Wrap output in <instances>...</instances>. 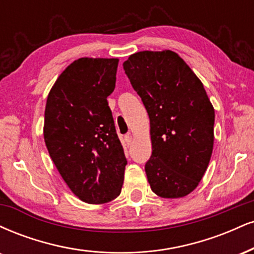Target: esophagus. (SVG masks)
Here are the masks:
<instances>
[{
  "label": "esophagus",
  "mask_w": 254,
  "mask_h": 254,
  "mask_svg": "<svg viewBox=\"0 0 254 254\" xmlns=\"http://www.w3.org/2000/svg\"><path fill=\"white\" fill-rule=\"evenodd\" d=\"M124 139H125V143H127V145H130L131 143H132V136H131L130 133H127V135H125Z\"/></svg>",
  "instance_id": "esophagus-1"
}]
</instances>
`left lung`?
<instances>
[{
    "label": "left lung",
    "mask_w": 254,
    "mask_h": 254,
    "mask_svg": "<svg viewBox=\"0 0 254 254\" xmlns=\"http://www.w3.org/2000/svg\"><path fill=\"white\" fill-rule=\"evenodd\" d=\"M123 67L150 119L145 173L151 190L186 196L202 179L214 142V109L202 82L172 51L138 52Z\"/></svg>",
    "instance_id": "8db88e82"
}]
</instances>
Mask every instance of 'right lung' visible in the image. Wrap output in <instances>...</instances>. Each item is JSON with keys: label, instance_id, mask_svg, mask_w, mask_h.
Returning <instances> with one entry per match:
<instances>
[{"label": "right lung", "instance_id": "obj_1", "mask_svg": "<svg viewBox=\"0 0 254 254\" xmlns=\"http://www.w3.org/2000/svg\"><path fill=\"white\" fill-rule=\"evenodd\" d=\"M118 59L75 60L52 87L44 137L64 181L81 201L105 203L121 194L127 161L108 97Z\"/></svg>", "mask_w": 254, "mask_h": 254}]
</instances>
